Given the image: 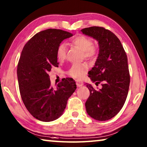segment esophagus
<instances>
[{
  "instance_id": "1",
  "label": "esophagus",
  "mask_w": 147,
  "mask_h": 147,
  "mask_svg": "<svg viewBox=\"0 0 147 147\" xmlns=\"http://www.w3.org/2000/svg\"><path fill=\"white\" fill-rule=\"evenodd\" d=\"M76 86H78V88H80V87H82V86H83V83L82 82H80V81H76Z\"/></svg>"
}]
</instances>
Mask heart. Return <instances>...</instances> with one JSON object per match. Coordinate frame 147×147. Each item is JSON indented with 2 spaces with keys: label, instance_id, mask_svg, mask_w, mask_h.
<instances>
[{
  "label": "heart",
  "instance_id": "obj_1",
  "mask_svg": "<svg viewBox=\"0 0 147 147\" xmlns=\"http://www.w3.org/2000/svg\"><path fill=\"white\" fill-rule=\"evenodd\" d=\"M71 43L82 51L83 57L86 59H93L97 57L98 49L93 45L92 39L85 36H78L72 39ZM56 58L59 61H63L67 56V48L64 44L59 45L56 49ZM88 71L86 63L74 64L67 71V74L74 78L81 79Z\"/></svg>",
  "mask_w": 147,
  "mask_h": 147
}]
</instances>
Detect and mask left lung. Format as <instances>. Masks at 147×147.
Returning <instances> with one entry per match:
<instances>
[{"instance_id": "left-lung-1", "label": "left lung", "mask_w": 147, "mask_h": 147, "mask_svg": "<svg viewBox=\"0 0 147 147\" xmlns=\"http://www.w3.org/2000/svg\"><path fill=\"white\" fill-rule=\"evenodd\" d=\"M81 31L98 41V58L88 76L102 87L96 90L87 84L90 92L87 113L96 120H109L120 111L127 98L130 82L127 56L120 40L109 30L91 26Z\"/></svg>"}]
</instances>
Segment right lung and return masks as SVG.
<instances>
[{"mask_svg": "<svg viewBox=\"0 0 147 147\" xmlns=\"http://www.w3.org/2000/svg\"><path fill=\"white\" fill-rule=\"evenodd\" d=\"M73 36L62 30L47 29L34 35L21 52L17 70L20 93L27 110L39 121L50 122L59 117L76 89L71 78L61 80L54 88L48 74L52 67H58V45Z\"/></svg>", "mask_w": 147, "mask_h": 147, "instance_id": "add662e5", "label": "right lung"}]
</instances>
